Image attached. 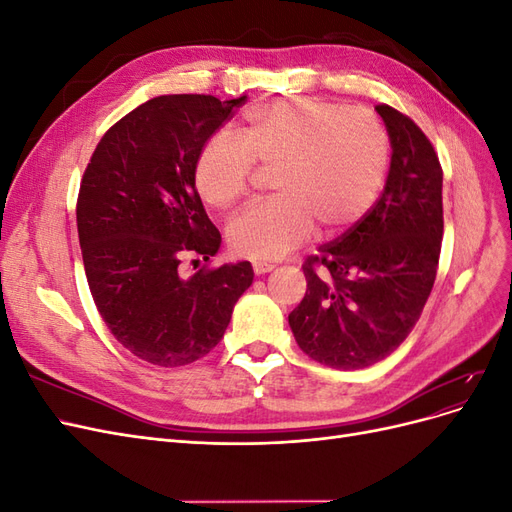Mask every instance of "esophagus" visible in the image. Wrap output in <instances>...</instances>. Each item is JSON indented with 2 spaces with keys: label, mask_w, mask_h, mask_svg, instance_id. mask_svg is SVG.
Segmentation results:
<instances>
[{
  "label": "esophagus",
  "mask_w": 512,
  "mask_h": 512,
  "mask_svg": "<svg viewBox=\"0 0 512 512\" xmlns=\"http://www.w3.org/2000/svg\"><path fill=\"white\" fill-rule=\"evenodd\" d=\"M269 271H273L271 262H254V273H256V275H265V273H269Z\"/></svg>",
  "instance_id": "obj_1"
}]
</instances>
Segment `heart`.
I'll list each match as a JSON object with an SVG mask.
<instances>
[{
	"instance_id": "b5f03b06",
	"label": "heart",
	"mask_w": 512,
	"mask_h": 512,
	"mask_svg": "<svg viewBox=\"0 0 512 512\" xmlns=\"http://www.w3.org/2000/svg\"><path fill=\"white\" fill-rule=\"evenodd\" d=\"M235 143L215 136L198 151L194 183L207 203L228 209L247 192L252 166L269 170L273 198L237 213L226 226L232 252L277 260L309 232L335 235L374 205L389 168L384 123L363 106L318 98L256 104L237 123Z\"/></svg>"
}]
</instances>
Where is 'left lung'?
I'll return each instance as SVG.
<instances>
[{
  "instance_id": "8db88e82",
  "label": "left lung",
  "mask_w": 512,
  "mask_h": 512,
  "mask_svg": "<svg viewBox=\"0 0 512 512\" xmlns=\"http://www.w3.org/2000/svg\"><path fill=\"white\" fill-rule=\"evenodd\" d=\"M386 185L365 218L303 265L307 292L288 324L299 348L333 369L386 359L410 335L436 282L442 247V166L429 138L389 104Z\"/></svg>"
}]
</instances>
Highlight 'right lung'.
Returning a JSON list of instances; mask_svg holds the SVG:
<instances>
[{
    "instance_id": "1",
    "label": "right lung",
    "mask_w": 512,
    "mask_h": 512,
    "mask_svg": "<svg viewBox=\"0 0 512 512\" xmlns=\"http://www.w3.org/2000/svg\"><path fill=\"white\" fill-rule=\"evenodd\" d=\"M245 96H158L119 119L81 181L76 226L91 297L117 342L141 361L181 367L220 344L232 307L252 286L247 260L181 277L222 235L194 183L198 151Z\"/></svg>"
}]
</instances>
